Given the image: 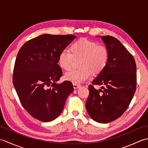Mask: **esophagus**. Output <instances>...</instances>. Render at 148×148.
I'll use <instances>...</instances> for the list:
<instances>
[{"instance_id": "obj_1", "label": "esophagus", "mask_w": 148, "mask_h": 148, "mask_svg": "<svg viewBox=\"0 0 148 148\" xmlns=\"http://www.w3.org/2000/svg\"><path fill=\"white\" fill-rule=\"evenodd\" d=\"M81 86L80 84H73V87L74 89H77L78 88H79Z\"/></svg>"}]
</instances>
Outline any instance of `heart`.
Instances as JSON below:
<instances>
[{
	"instance_id": "1",
	"label": "heart",
	"mask_w": 148,
	"mask_h": 148,
	"mask_svg": "<svg viewBox=\"0 0 148 148\" xmlns=\"http://www.w3.org/2000/svg\"><path fill=\"white\" fill-rule=\"evenodd\" d=\"M71 50V52L67 49L61 51L58 62L62 69L68 70L71 69L74 58H81V68L72 69L64 75L66 80L74 84H80L88 79L91 72L95 74H99L106 68L109 61L108 48L93 40L80 39L72 44Z\"/></svg>"
}]
</instances>
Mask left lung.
Wrapping results in <instances>:
<instances>
[{
	"label": "left lung",
	"instance_id": "8db88e82",
	"mask_svg": "<svg viewBox=\"0 0 148 148\" xmlns=\"http://www.w3.org/2000/svg\"><path fill=\"white\" fill-rule=\"evenodd\" d=\"M100 37L109 51V61L89 85L86 108L94 121L108 123L120 117L133 98L136 90V64L119 40L110 36ZM96 85L101 86L99 90L94 88Z\"/></svg>",
	"mask_w": 148,
	"mask_h": 148
}]
</instances>
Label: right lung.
<instances>
[{
  "mask_svg": "<svg viewBox=\"0 0 148 148\" xmlns=\"http://www.w3.org/2000/svg\"><path fill=\"white\" fill-rule=\"evenodd\" d=\"M76 36L43 34L21 46L16 59L13 85L25 109L43 122L54 120L73 92L71 81L57 84L62 76L58 64L60 53Z\"/></svg>",
  "mask_w": 148,
  "mask_h": 148,
  "instance_id": "add662e5",
  "label": "right lung"
}]
</instances>
